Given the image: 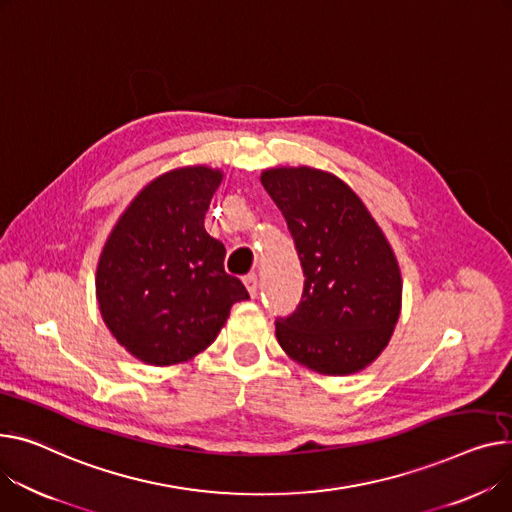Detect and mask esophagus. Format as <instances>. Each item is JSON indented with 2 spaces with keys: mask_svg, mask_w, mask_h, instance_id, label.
<instances>
[{
  "mask_svg": "<svg viewBox=\"0 0 512 512\" xmlns=\"http://www.w3.org/2000/svg\"><path fill=\"white\" fill-rule=\"evenodd\" d=\"M245 286H247V290H249V294H251V298H255L257 296V290H259V284H257V276L255 274H249V276H245Z\"/></svg>",
  "mask_w": 512,
  "mask_h": 512,
  "instance_id": "obj_1",
  "label": "esophagus"
}]
</instances>
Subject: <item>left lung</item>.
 I'll return each mask as SVG.
<instances>
[{
    "label": "left lung",
    "instance_id": "8db88e82",
    "mask_svg": "<svg viewBox=\"0 0 512 512\" xmlns=\"http://www.w3.org/2000/svg\"><path fill=\"white\" fill-rule=\"evenodd\" d=\"M294 238L304 271L296 311L276 321L282 350L329 377L377 358L401 311L395 253L362 199L325 170L280 166L261 173Z\"/></svg>",
    "mask_w": 512,
    "mask_h": 512
}]
</instances>
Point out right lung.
I'll use <instances>...</instances> for the list:
<instances>
[{
	"label": "right lung",
	"instance_id": "1",
	"mask_svg": "<svg viewBox=\"0 0 512 512\" xmlns=\"http://www.w3.org/2000/svg\"><path fill=\"white\" fill-rule=\"evenodd\" d=\"M222 177L210 166L160 175L135 195L100 253V315L146 364L191 360L218 337L232 304L249 298L224 271V245L203 228Z\"/></svg>",
	"mask_w": 512,
	"mask_h": 512
}]
</instances>
